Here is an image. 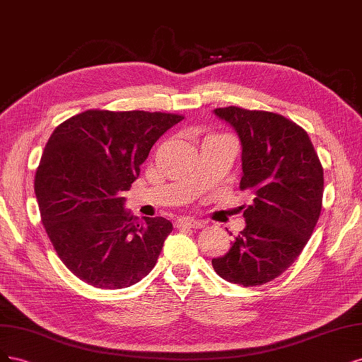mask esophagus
<instances>
[{"mask_svg":"<svg viewBox=\"0 0 362 362\" xmlns=\"http://www.w3.org/2000/svg\"><path fill=\"white\" fill-rule=\"evenodd\" d=\"M176 226L179 228H203L204 223L200 219H194V218H180Z\"/></svg>","mask_w":362,"mask_h":362,"instance_id":"obj_1","label":"esophagus"}]
</instances>
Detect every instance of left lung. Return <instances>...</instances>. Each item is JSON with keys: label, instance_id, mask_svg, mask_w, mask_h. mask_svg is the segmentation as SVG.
Segmentation results:
<instances>
[{"label": "left lung", "instance_id": "1", "mask_svg": "<svg viewBox=\"0 0 362 362\" xmlns=\"http://www.w3.org/2000/svg\"><path fill=\"white\" fill-rule=\"evenodd\" d=\"M240 139V189L252 192L245 228L230 251L212 260L215 272L243 287L272 281L291 266L316 227L323 168L308 134L275 112L216 108Z\"/></svg>", "mask_w": 362, "mask_h": 362}]
</instances>
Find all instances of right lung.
Returning a JSON list of instances; mask_svg holds the SVG:
<instances>
[{"mask_svg":"<svg viewBox=\"0 0 362 362\" xmlns=\"http://www.w3.org/2000/svg\"><path fill=\"white\" fill-rule=\"evenodd\" d=\"M183 117L147 111L88 110L55 127L34 179L42 223L58 257L84 283L124 288L153 269L173 230L138 218L126 191L150 148Z\"/></svg>","mask_w":362,"mask_h":362,"instance_id":"add662e5","label":"right lung"}]
</instances>
